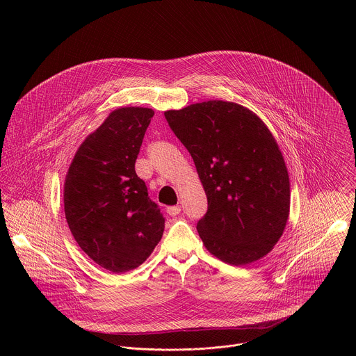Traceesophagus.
Returning a JSON list of instances; mask_svg holds the SVG:
<instances>
[{
    "instance_id": "34e87169",
    "label": "esophagus",
    "mask_w": 356,
    "mask_h": 356,
    "mask_svg": "<svg viewBox=\"0 0 356 356\" xmlns=\"http://www.w3.org/2000/svg\"><path fill=\"white\" fill-rule=\"evenodd\" d=\"M165 211H167L168 215L175 216V215H178V213L181 212V207H179V205H171V207H167Z\"/></svg>"
}]
</instances>
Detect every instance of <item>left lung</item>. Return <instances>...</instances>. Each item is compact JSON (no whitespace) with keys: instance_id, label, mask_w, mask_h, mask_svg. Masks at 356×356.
<instances>
[{"instance_id":"obj_1","label":"left lung","mask_w":356,"mask_h":356,"mask_svg":"<svg viewBox=\"0 0 356 356\" xmlns=\"http://www.w3.org/2000/svg\"><path fill=\"white\" fill-rule=\"evenodd\" d=\"M170 129L189 151L208 200L197 222L205 248L244 266L268 254L289 216V175L273 134L236 102H197L165 111Z\"/></svg>"}]
</instances>
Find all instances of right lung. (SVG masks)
<instances>
[{"label":"right lung","mask_w":356,"mask_h":356,"mask_svg":"<svg viewBox=\"0 0 356 356\" xmlns=\"http://www.w3.org/2000/svg\"><path fill=\"white\" fill-rule=\"evenodd\" d=\"M154 112L126 106L88 136L68 168L64 211L82 251L122 274L143 264L164 232L159 205L136 174V160Z\"/></svg>","instance_id":"1"}]
</instances>
